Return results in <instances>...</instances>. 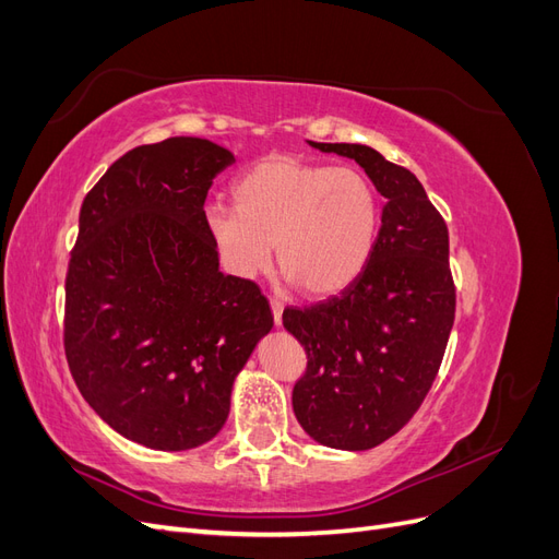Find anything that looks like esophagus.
I'll list each match as a JSON object with an SVG mask.
<instances>
[{"mask_svg":"<svg viewBox=\"0 0 559 559\" xmlns=\"http://www.w3.org/2000/svg\"><path fill=\"white\" fill-rule=\"evenodd\" d=\"M270 308H273V319H275V324L280 326V324H282V310H284V302H282L280 298H275V296H270Z\"/></svg>","mask_w":559,"mask_h":559,"instance_id":"esophagus-1","label":"esophagus"}]
</instances>
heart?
Wrapping results in <instances>:
<instances>
[{
  "label": "heart",
  "mask_w": 559,
  "mask_h": 559,
  "mask_svg": "<svg viewBox=\"0 0 559 559\" xmlns=\"http://www.w3.org/2000/svg\"><path fill=\"white\" fill-rule=\"evenodd\" d=\"M233 207L212 205L205 224L235 273L257 277L273 253L300 292L324 298L357 280L376 249L382 207L357 167L267 156L233 181Z\"/></svg>",
  "instance_id": "heart-1"
}]
</instances>
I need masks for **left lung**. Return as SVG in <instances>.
<instances>
[{
  "label": "left lung",
  "instance_id": "obj_1",
  "mask_svg": "<svg viewBox=\"0 0 559 559\" xmlns=\"http://www.w3.org/2000/svg\"><path fill=\"white\" fill-rule=\"evenodd\" d=\"M310 144L357 160L384 207L364 273L341 296L282 314L308 354L294 413L321 445L368 450L408 425L441 368L456 308L448 226L417 177L376 148Z\"/></svg>",
  "mask_w": 559,
  "mask_h": 559
}]
</instances>
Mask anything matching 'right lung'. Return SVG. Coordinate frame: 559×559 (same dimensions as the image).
Returning <instances> with one entry per match:
<instances>
[{
  "label": "right lung",
  "instance_id": "obj_1",
  "mask_svg": "<svg viewBox=\"0 0 559 559\" xmlns=\"http://www.w3.org/2000/svg\"><path fill=\"white\" fill-rule=\"evenodd\" d=\"M233 154L198 138L130 148L83 198L64 277V357L130 441L191 450L218 433L235 376L273 326L259 284L218 273L205 224Z\"/></svg>",
  "mask_w": 559,
  "mask_h": 559
}]
</instances>
